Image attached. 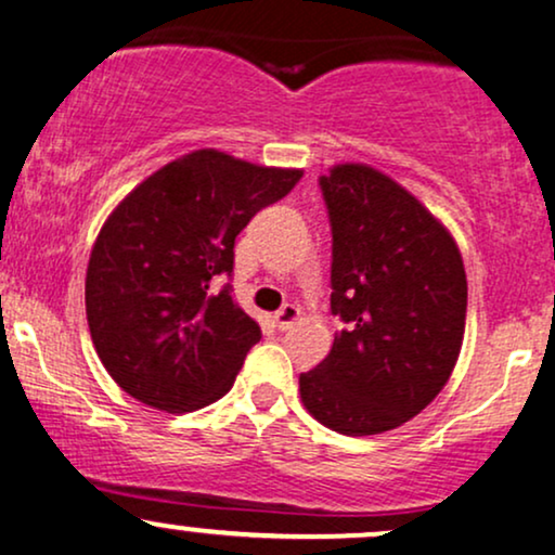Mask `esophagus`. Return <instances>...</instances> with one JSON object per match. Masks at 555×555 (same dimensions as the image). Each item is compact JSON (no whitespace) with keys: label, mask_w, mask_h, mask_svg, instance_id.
<instances>
[{"label":"esophagus","mask_w":555,"mask_h":555,"mask_svg":"<svg viewBox=\"0 0 555 555\" xmlns=\"http://www.w3.org/2000/svg\"><path fill=\"white\" fill-rule=\"evenodd\" d=\"M298 317H301V309H298L296 304H285L283 309L275 311V324H278V330H291L293 324L298 322Z\"/></svg>","instance_id":"34e87169"}]
</instances>
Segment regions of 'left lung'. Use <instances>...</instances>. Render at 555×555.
<instances>
[{
	"instance_id": "left-lung-1",
	"label": "left lung",
	"mask_w": 555,
	"mask_h": 555,
	"mask_svg": "<svg viewBox=\"0 0 555 555\" xmlns=\"http://www.w3.org/2000/svg\"><path fill=\"white\" fill-rule=\"evenodd\" d=\"M332 223L330 356L301 402L345 436L392 431L431 405L465 337L467 275L449 228L392 176L337 163L319 179Z\"/></svg>"
}]
</instances>
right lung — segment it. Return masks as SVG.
<instances>
[{
  "instance_id": "add662e5",
  "label": "right lung",
  "mask_w": 555,
  "mask_h": 555,
  "mask_svg": "<svg viewBox=\"0 0 555 555\" xmlns=\"http://www.w3.org/2000/svg\"><path fill=\"white\" fill-rule=\"evenodd\" d=\"M301 176L199 147L111 210L90 251L85 314L95 353L124 392L192 413L233 387L262 330L212 280L233 270L246 223Z\"/></svg>"
}]
</instances>
